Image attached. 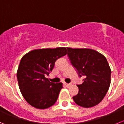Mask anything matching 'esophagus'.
Wrapping results in <instances>:
<instances>
[{
  "instance_id": "34e87169",
  "label": "esophagus",
  "mask_w": 124,
  "mask_h": 124,
  "mask_svg": "<svg viewBox=\"0 0 124 124\" xmlns=\"http://www.w3.org/2000/svg\"><path fill=\"white\" fill-rule=\"evenodd\" d=\"M65 85L67 88H69L71 86V84L70 83H65Z\"/></svg>"
}]
</instances>
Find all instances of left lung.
Listing matches in <instances>:
<instances>
[{
    "mask_svg": "<svg viewBox=\"0 0 124 124\" xmlns=\"http://www.w3.org/2000/svg\"><path fill=\"white\" fill-rule=\"evenodd\" d=\"M71 63L84 81L77 85L78 93L72 97L78 105L91 108L98 105L108 92L111 69L104 55L91 49L67 47Z\"/></svg>",
    "mask_w": 124,
    "mask_h": 124,
    "instance_id": "obj_1",
    "label": "left lung"
}]
</instances>
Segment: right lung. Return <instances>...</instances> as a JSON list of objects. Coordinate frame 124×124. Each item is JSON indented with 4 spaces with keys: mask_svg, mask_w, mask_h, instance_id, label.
I'll return each instance as SVG.
<instances>
[{
    "mask_svg": "<svg viewBox=\"0 0 124 124\" xmlns=\"http://www.w3.org/2000/svg\"><path fill=\"white\" fill-rule=\"evenodd\" d=\"M67 54L66 47L35 49L22 56L17 70L19 87L23 98L37 109L55 104L63 83L50 82L46 75L53 70L56 60Z\"/></svg>",
    "mask_w": 124,
    "mask_h": 124,
    "instance_id": "right-lung-1",
    "label": "right lung"
}]
</instances>
